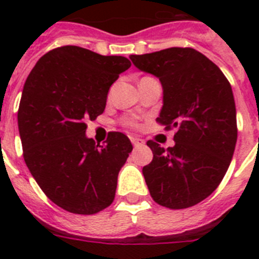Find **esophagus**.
Listing matches in <instances>:
<instances>
[{
    "instance_id": "obj_1",
    "label": "esophagus",
    "mask_w": 259,
    "mask_h": 259,
    "mask_svg": "<svg viewBox=\"0 0 259 259\" xmlns=\"http://www.w3.org/2000/svg\"><path fill=\"white\" fill-rule=\"evenodd\" d=\"M131 143L134 144V146H141L145 144V141L143 139H139V137H131Z\"/></svg>"
}]
</instances>
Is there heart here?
<instances>
[{"mask_svg": "<svg viewBox=\"0 0 259 259\" xmlns=\"http://www.w3.org/2000/svg\"><path fill=\"white\" fill-rule=\"evenodd\" d=\"M124 124H125V125H130V127H136L137 123L135 122L134 119H125V120H124Z\"/></svg>", "mask_w": 259, "mask_h": 259, "instance_id": "1", "label": "heart"}]
</instances>
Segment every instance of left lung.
Listing matches in <instances>:
<instances>
[{
    "label": "left lung",
    "mask_w": 259,
    "mask_h": 259,
    "mask_svg": "<svg viewBox=\"0 0 259 259\" xmlns=\"http://www.w3.org/2000/svg\"><path fill=\"white\" fill-rule=\"evenodd\" d=\"M140 71L154 75L163 89L157 122L175 128V145H146L153 161L143 174L150 196L168 209H185L217 189L227 172L237 141L232 88L221 68L192 48H168L131 56Z\"/></svg>",
    "instance_id": "8db88e82"
}]
</instances>
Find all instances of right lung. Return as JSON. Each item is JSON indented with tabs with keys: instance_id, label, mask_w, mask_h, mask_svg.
<instances>
[{
	"instance_id": "right-lung-1",
	"label": "right lung",
	"mask_w": 259,
	"mask_h": 259,
	"mask_svg": "<svg viewBox=\"0 0 259 259\" xmlns=\"http://www.w3.org/2000/svg\"><path fill=\"white\" fill-rule=\"evenodd\" d=\"M130 67L125 57L68 45L41 57L27 77L18 111L23 157L62 209L91 215L114 201L132 144L110 132L106 145H96L87 137L85 122L104 113L110 87Z\"/></svg>"
}]
</instances>
